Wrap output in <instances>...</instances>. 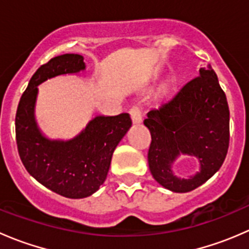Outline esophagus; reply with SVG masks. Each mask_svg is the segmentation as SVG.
I'll list each match as a JSON object with an SVG mask.
<instances>
[{
	"label": "esophagus",
	"instance_id": "esophagus-1",
	"mask_svg": "<svg viewBox=\"0 0 249 249\" xmlns=\"http://www.w3.org/2000/svg\"><path fill=\"white\" fill-rule=\"evenodd\" d=\"M130 114H131L132 122L134 124H140L142 122V108L140 106H134L131 109H130Z\"/></svg>",
	"mask_w": 249,
	"mask_h": 249
}]
</instances>
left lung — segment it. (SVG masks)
Instances as JSON below:
<instances>
[{"label":"left lung","mask_w":249,"mask_h":249,"mask_svg":"<svg viewBox=\"0 0 249 249\" xmlns=\"http://www.w3.org/2000/svg\"><path fill=\"white\" fill-rule=\"evenodd\" d=\"M152 135L148 165L154 179L175 193H188L210 179L224 162L229 148V107L215 72L201 67L171 100L147 113ZM180 155L199 160L200 170L188 178L176 176Z\"/></svg>","instance_id":"1"}]
</instances>
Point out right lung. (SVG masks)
Listing matches in <instances>:
<instances>
[{
	"mask_svg": "<svg viewBox=\"0 0 249 249\" xmlns=\"http://www.w3.org/2000/svg\"><path fill=\"white\" fill-rule=\"evenodd\" d=\"M85 70L84 57L64 54L42 65L30 79L16 115L18 152L25 169L42 185L69 199L97 192L108 173L113 152L132 122L129 113L97 115L71 140L48 139L35 117L38 85L62 74Z\"/></svg>",
	"mask_w": 249,
	"mask_h": 249,
	"instance_id": "add662e5",
	"label": "right lung"
}]
</instances>
